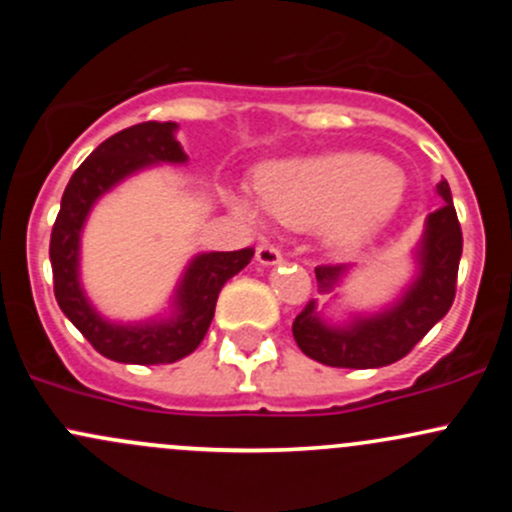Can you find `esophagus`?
I'll list each match as a JSON object with an SVG mask.
<instances>
[{
  "label": "esophagus",
  "mask_w": 512,
  "mask_h": 512,
  "mask_svg": "<svg viewBox=\"0 0 512 512\" xmlns=\"http://www.w3.org/2000/svg\"><path fill=\"white\" fill-rule=\"evenodd\" d=\"M255 257L260 265H277V262H282V252L277 245H260Z\"/></svg>",
  "instance_id": "obj_1"
}]
</instances>
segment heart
<instances>
[{
    "mask_svg": "<svg viewBox=\"0 0 512 512\" xmlns=\"http://www.w3.org/2000/svg\"><path fill=\"white\" fill-rule=\"evenodd\" d=\"M262 210L294 227L324 223L334 247L352 250L399 210L404 175L364 153L292 160L262 170L255 183Z\"/></svg>",
    "mask_w": 512,
    "mask_h": 512,
    "instance_id": "b5f03b06",
    "label": "heart"
}]
</instances>
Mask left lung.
<instances>
[{
  "label": "left lung",
  "instance_id": "obj_1",
  "mask_svg": "<svg viewBox=\"0 0 512 512\" xmlns=\"http://www.w3.org/2000/svg\"><path fill=\"white\" fill-rule=\"evenodd\" d=\"M443 208L428 215L426 235L418 250L416 282L396 307L376 317L352 322V327H327L314 312V302L304 304L294 317L292 334L297 347L309 359L337 369H379L404 359L431 332L438 319L446 317L456 299L458 262L463 252V232L453 208L446 180L436 185ZM317 282L322 292H332L347 272L344 265H319Z\"/></svg>",
  "mask_w": 512,
  "mask_h": 512
}]
</instances>
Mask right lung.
I'll return each mask as SVG.
<instances>
[{
    "mask_svg": "<svg viewBox=\"0 0 512 512\" xmlns=\"http://www.w3.org/2000/svg\"><path fill=\"white\" fill-rule=\"evenodd\" d=\"M173 121H146L113 133L71 175L61 210L51 230L49 257L54 272V294L61 312L106 359L121 364H173L198 349L208 334L220 289L232 275L247 267L255 250L208 252L198 255L185 270L175 317L168 322L123 327L96 314L79 285V235L91 205L126 175L151 163H183L185 153L173 136Z\"/></svg>",
    "mask_w": 512,
    "mask_h": 512,
    "instance_id": "1",
    "label": "right lung"
}]
</instances>
